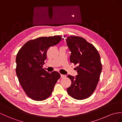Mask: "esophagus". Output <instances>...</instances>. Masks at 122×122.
<instances>
[{
    "instance_id": "1",
    "label": "esophagus",
    "mask_w": 122,
    "mask_h": 122,
    "mask_svg": "<svg viewBox=\"0 0 122 122\" xmlns=\"http://www.w3.org/2000/svg\"><path fill=\"white\" fill-rule=\"evenodd\" d=\"M66 76V75H61V78H64Z\"/></svg>"
}]
</instances>
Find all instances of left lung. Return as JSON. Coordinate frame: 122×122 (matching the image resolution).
<instances>
[{
  "mask_svg": "<svg viewBox=\"0 0 122 122\" xmlns=\"http://www.w3.org/2000/svg\"><path fill=\"white\" fill-rule=\"evenodd\" d=\"M71 51L70 63L78 65L75 77L68 75L71 85L68 94L77 100L87 98L93 94L99 82L102 65L98 52L93 44L81 37L71 36L66 39Z\"/></svg>",
  "mask_w": 122,
  "mask_h": 122,
  "instance_id": "1",
  "label": "left lung"
}]
</instances>
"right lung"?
Returning <instances> with one entry per match:
<instances>
[{
	"label": "right lung",
	"instance_id": "add662e5",
	"mask_svg": "<svg viewBox=\"0 0 122 122\" xmlns=\"http://www.w3.org/2000/svg\"><path fill=\"white\" fill-rule=\"evenodd\" d=\"M61 36L41 37L27 41L16 57V74L27 95L34 100L42 101L51 96L61 75L47 72L42 68L50 47L58 44Z\"/></svg>",
	"mask_w": 122,
	"mask_h": 122
}]
</instances>
